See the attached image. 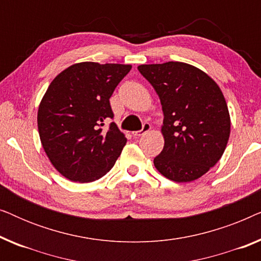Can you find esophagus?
<instances>
[{
  "instance_id": "34e87169",
  "label": "esophagus",
  "mask_w": 261,
  "mask_h": 261,
  "mask_svg": "<svg viewBox=\"0 0 261 261\" xmlns=\"http://www.w3.org/2000/svg\"><path fill=\"white\" fill-rule=\"evenodd\" d=\"M151 129V124H149L148 122H144L142 123V128L140 130H137V132H133V135L135 138L140 137V135H144L145 133H147V132Z\"/></svg>"
}]
</instances>
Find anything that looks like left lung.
Wrapping results in <instances>:
<instances>
[{
    "instance_id": "left-lung-1",
    "label": "left lung",
    "mask_w": 261,
    "mask_h": 261,
    "mask_svg": "<svg viewBox=\"0 0 261 261\" xmlns=\"http://www.w3.org/2000/svg\"><path fill=\"white\" fill-rule=\"evenodd\" d=\"M160 98L165 145L153 160L178 183L202 177L219 162L230 134L226 99L219 85L197 67L179 62L138 66Z\"/></svg>"
}]
</instances>
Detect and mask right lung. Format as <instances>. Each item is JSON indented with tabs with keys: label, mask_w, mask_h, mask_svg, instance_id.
I'll list each match as a JSON object with an SVG mask.
<instances>
[{
	"label": "right lung",
	"mask_w": 261,
	"mask_h": 261,
	"mask_svg": "<svg viewBox=\"0 0 261 261\" xmlns=\"http://www.w3.org/2000/svg\"><path fill=\"white\" fill-rule=\"evenodd\" d=\"M130 65L78 63L60 72L38 110L40 140L52 165L72 181H94L114 166L127 139L115 122L109 98Z\"/></svg>",
	"instance_id": "1"
}]
</instances>
